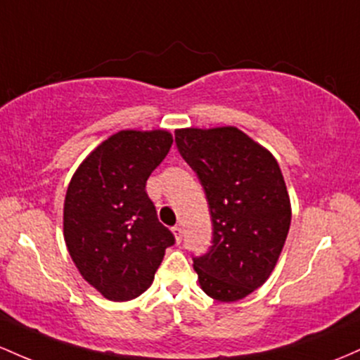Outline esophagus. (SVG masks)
<instances>
[{"label": "esophagus", "mask_w": 360, "mask_h": 360, "mask_svg": "<svg viewBox=\"0 0 360 360\" xmlns=\"http://www.w3.org/2000/svg\"><path fill=\"white\" fill-rule=\"evenodd\" d=\"M172 231H173V234H175L176 243H180V241H181V236H184V229H181L180 226H173Z\"/></svg>", "instance_id": "34e87169"}]
</instances>
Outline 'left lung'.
<instances>
[{"label": "left lung", "instance_id": "obj_1", "mask_svg": "<svg viewBox=\"0 0 360 360\" xmlns=\"http://www.w3.org/2000/svg\"><path fill=\"white\" fill-rule=\"evenodd\" d=\"M181 158L197 173L212 221V246L193 257L202 290L240 301L267 281L284 248L290 200L278 163L236 127L179 129Z\"/></svg>", "mask_w": 360, "mask_h": 360}]
</instances>
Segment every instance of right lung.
<instances>
[{"label": "right lung", "mask_w": 360, "mask_h": 360, "mask_svg": "<svg viewBox=\"0 0 360 360\" xmlns=\"http://www.w3.org/2000/svg\"><path fill=\"white\" fill-rule=\"evenodd\" d=\"M168 131H120L93 149L64 199V241L84 281L110 301L151 285L175 236L158 221L146 181L172 148Z\"/></svg>", "instance_id": "obj_1"}]
</instances>
